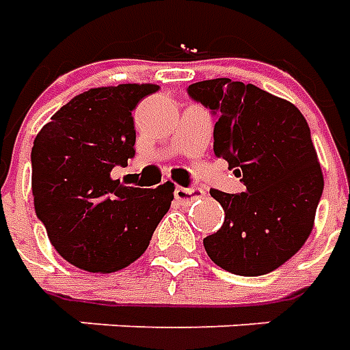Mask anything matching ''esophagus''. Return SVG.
<instances>
[{
  "label": "esophagus",
  "mask_w": 350,
  "mask_h": 350,
  "mask_svg": "<svg viewBox=\"0 0 350 350\" xmlns=\"http://www.w3.org/2000/svg\"><path fill=\"white\" fill-rule=\"evenodd\" d=\"M204 195V191L200 187H176L174 189V197L180 200V202H189L193 198H200Z\"/></svg>",
  "instance_id": "esophagus-1"
}]
</instances>
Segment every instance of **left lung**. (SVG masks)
<instances>
[{"label":"left lung","mask_w":350,"mask_h":350,"mask_svg":"<svg viewBox=\"0 0 350 350\" xmlns=\"http://www.w3.org/2000/svg\"><path fill=\"white\" fill-rule=\"evenodd\" d=\"M187 93L217 118L213 152L245 185L236 195L210 191L225 221L204 238L206 253L238 275L270 273L306 243L323 195L308 122L293 103L230 79L202 80Z\"/></svg>","instance_id":"8db88e82"}]
</instances>
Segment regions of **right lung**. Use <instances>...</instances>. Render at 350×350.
<instances>
[{
    "label": "right lung",
    "instance_id": "add662e5",
    "mask_svg": "<svg viewBox=\"0 0 350 350\" xmlns=\"http://www.w3.org/2000/svg\"><path fill=\"white\" fill-rule=\"evenodd\" d=\"M155 84L93 88L72 97L39 131L31 148V191L50 243L80 270L110 273L135 262L174 198L112 180L135 155L133 110Z\"/></svg>",
    "mask_w": 350,
    "mask_h": 350
}]
</instances>
